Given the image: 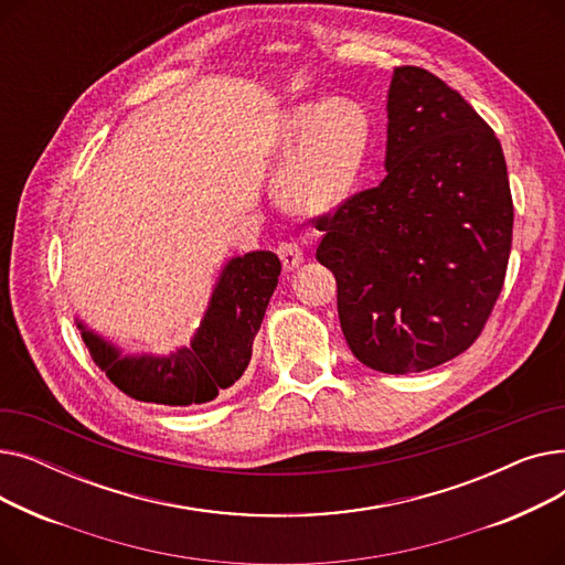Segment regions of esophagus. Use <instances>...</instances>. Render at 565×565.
<instances>
[{
  "label": "esophagus",
  "instance_id": "1",
  "mask_svg": "<svg viewBox=\"0 0 565 565\" xmlns=\"http://www.w3.org/2000/svg\"><path fill=\"white\" fill-rule=\"evenodd\" d=\"M277 254L284 263V270H295V267H300L305 260V252L298 243H281L277 247Z\"/></svg>",
  "mask_w": 565,
  "mask_h": 565
}]
</instances>
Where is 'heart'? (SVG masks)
Here are the masks:
<instances>
[{
  "label": "heart",
  "instance_id": "obj_1",
  "mask_svg": "<svg viewBox=\"0 0 565 565\" xmlns=\"http://www.w3.org/2000/svg\"><path fill=\"white\" fill-rule=\"evenodd\" d=\"M286 156L275 175V199L295 213H320L352 192L371 146V121L348 98L309 100L281 114L275 135Z\"/></svg>",
  "mask_w": 565,
  "mask_h": 565
}]
</instances>
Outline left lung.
<instances>
[{
	"mask_svg": "<svg viewBox=\"0 0 565 565\" xmlns=\"http://www.w3.org/2000/svg\"><path fill=\"white\" fill-rule=\"evenodd\" d=\"M387 175L316 217V258L337 277L354 358L405 375L458 358L507 277L513 199L501 143L451 86L394 68Z\"/></svg>",
	"mask_w": 565,
	"mask_h": 565,
	"instance_id": "obj_1",
	"label": "left lung"
}]
</instances>
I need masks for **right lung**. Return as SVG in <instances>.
Here are the masks:
<instances>
[{
  "instance_id": "1",
  "label": "right lung",
  "mask_w": 565,
  "mask_h": 565,
  "mask_svg": "<svg viewBox=\"0 0 565 565\" xmlns=\"http://www.w3.org/2000/svg\"><path fill=\"white\" fill-rule=\"evenodd\" d=\"M281 263L273 252L231 258L213 290L211 305L192 343L169 358L128 354L86 330L82 341L100 371L135 401L158 405H201L241 380L252 360V343L277 288Z\"/></svg>"
}]
</instances>
